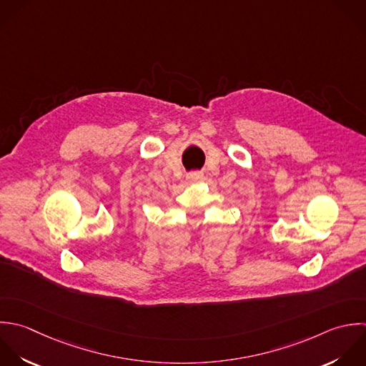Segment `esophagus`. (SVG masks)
Here are the masks:
<instances>
[{"label": "esophagus", "mask_w": 366, "mask_h": 366, "mask_svg": "<svg viewBox=\"0 0 366 366\" xmlns=\"http://www.w3.org/2000/svg\"><path fill=\"white\" fill-rule=\"evenodd\" d=\"M204 178V174L202 172H199V171H194V172H189L188 175H187V181L188 182H198V181H201Z\"/></svg>", "instance_id": "esophagus-1"}]
</instances>
